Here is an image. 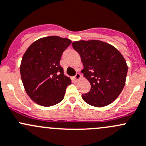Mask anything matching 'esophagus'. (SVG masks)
I'll list each match as a JSON object with an SVG mask.
<instances>
[{
	"label": "esophagus",
	"instance_id": "esophagus-1",
	"mask_svg": "<svg viewBox=\"0 0 146 146\" xmlns=\"http://www.w3.org/2000/svg\"><path fill=\"white\" fill-rule=\"evenodd\" d=\"M82 79V75L79 73H76V75L74 76V79L75 81H79V79Z\"/></svg>",
	"mask_w": 146,
	"mask_h": 146
}]
</instances>
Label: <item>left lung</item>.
<instances>
[{
  "mask_svg": "<svg viewBox=\"0 0 146 146\" xmlns=\"http://www.w3.org/2000/svg\"><path fill=\"white\" fill-rule=\"evenodd\" d=\"M73 48L81 57L82 72L91 84V90L82 94L90 106L102 108L116 100L124 88L128 66L116 48L98 40H79Z\"/></svg>",
  "mask_w": 146,
  "mask_h": 146,
  "instance_id": "obj_1",
  "label": "left lung"
}]
</instances>
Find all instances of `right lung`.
Listing matches in <instances>:
<instances>
[{"instance_id": "right-lung-1", "label": "right lung", "mask_w": 146, "mask_h": 146, "mask_svg": "<svg viewBox=\"0 0 146 146\" xmlns=\"http://www.w3.org/2000/svg\"><path fill=\"white\" fill-rule=\"evenodd\" d=\"M67 38L51 36L39 38L25 51L20 74L27 95L37 104L50 107L63 100L71 79L60 65L64 50L71 44Z\"/></svg>"}]
</instances>
